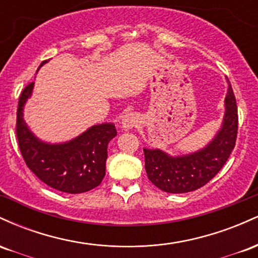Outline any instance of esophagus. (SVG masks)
Wrapping results in <instances>:
<instances>
[{
    "label": "esophagus",
    "instance_id": "obj_1",
    "mask_svg": "<svg viewBox=\"0 0 258 258\" xmlns=\"http://www.w3.org/2000/svg\"><path fill=\"white\" fill-rule=\"evenodd\" d=\"M139 122V117L135 112H130L123 116L122 119V128L123 130H131L133 127H136Z\"/></svg>",
    "mask_w": 258,
    "mask_h": 258
}]
</instances>
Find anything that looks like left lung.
Wrapping results in <instances>:
<instances>
[{
    "mask_svg": "<svg viewBox=\"0 0 258 258\" xmlns=\"http://www.w3.org/2000/svg\"><path fill=\"white\" fill-rule=\"evenodd\" d=\"M226 111L220 131L203 149L182 156H170L160 149H146V171L154 185L166 193L197 190L220 172L235 147L238 108L232 86L226 96Z\"/></svg>",
    "mask_w": 258,
    "mask_h": 258,
    "instance_id": "1",
    "label": "left lung"
}]
</instances>
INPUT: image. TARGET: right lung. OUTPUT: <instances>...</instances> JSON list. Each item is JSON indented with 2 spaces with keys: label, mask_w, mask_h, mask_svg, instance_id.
Returning <instances> with one entry per match:
<instances>
[{
  "label": "right lung",
  "mask_w": 258,
  "mask_h": 258,
  "mask_svg": "<svg viewBox=\"0 0 258 258\" xmlns=\"http://www.w3.org/2000/svg\"><path fill=\"white\" fill-rule=\"evenodd\" d=\"M32 88L34 82L23 90L17 111V138L25 164L37 178L59 191L79 194L98 186L105 176L108 144L117 133L115 126L94 125L65 143L40 141L23 119V109Z\"/></svg>",
  "instance_id": "add662e5"
}]
</instances>
